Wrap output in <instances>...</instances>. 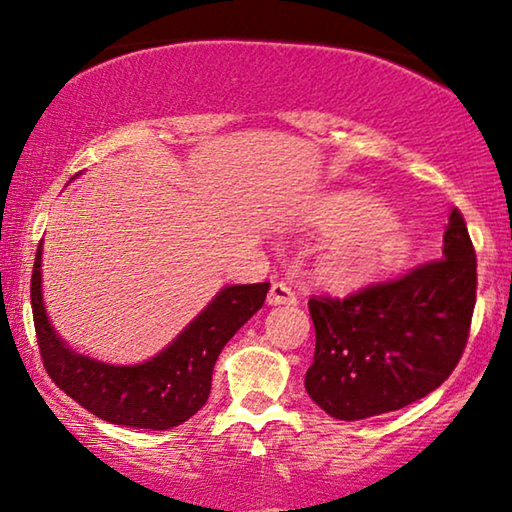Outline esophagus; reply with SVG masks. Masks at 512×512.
Returning <instances> with one entry per match:
<instances>
[{"mask_svg": "<svg viewBox=\"0 0 512 512\" xmlns=\"http://www.w3.org/2000/svg\"><path fill=\"white\" fill-rule=\"evenodd\" d=\"M295 302H298V298H295L293 288L281 284V281H274L268 293V305L277 307V305H295Z\"/></svg>", "mask_w": 512, "mask_h": 512, "instance_id": "34e87169", "label": "esophagus"}]
</instances>
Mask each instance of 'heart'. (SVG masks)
I'll return each instance as SVG.
<instances>
[{
	"label": "heart",
	"instance_id": "obj_1",
	"mask_svg": "<svg viewBox=\"0 0 512 512\" xmlns=\"http://www.w3.org/2000/svg\"><path fill=\"white\" fill-rule=\"evenodd\" d=\"M307 221L325 235L316 272L335 291H358L397 270L411 254V238L390 207L358 189L323 196Z\"/></svg>",
	"mask_w": 512,
	"mask_h": 512
}]
</instances>
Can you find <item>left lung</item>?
Listing matches in <instances>:
<instances>
[{"label": "left lung", "mask_w": 512, "mask_h": 512, "mask_svg": "<svg viewBox=\"0 0 512 512\" xmlns=\"http://www.w3.org/2000/svg\"><path fill=\"white\" fill-rule=\"evenodd\" d=\"M476 305V251L453 207L441 258L346 300L311 298L316 353L305 388L325 413L362 420L404 409L448 379Z\"/></svg>", "instance_id": "8db88e82"}]
</instances>
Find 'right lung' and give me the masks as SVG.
<instances>
[{
  "label": "right lung",
  "mask_w": 512,
  "mask_h": 512,
  "mask_svg": "<svg viewBox=\"0 0 512 512\" xmlns=\"http://www.w3.org/2000/svg\"><path fill=\"white\" fill-rule=\"evenodd\" d=\"M41 258L43 240L32 272V311L50 379L94 416L133 429H170L203 409L221 348L263 307L270 291L268 281L224 286L159 353L122 365L73 351L57 335L43 302Z\"/></svg>",
  "instance_id": "add662e5"
}]
</instances>
